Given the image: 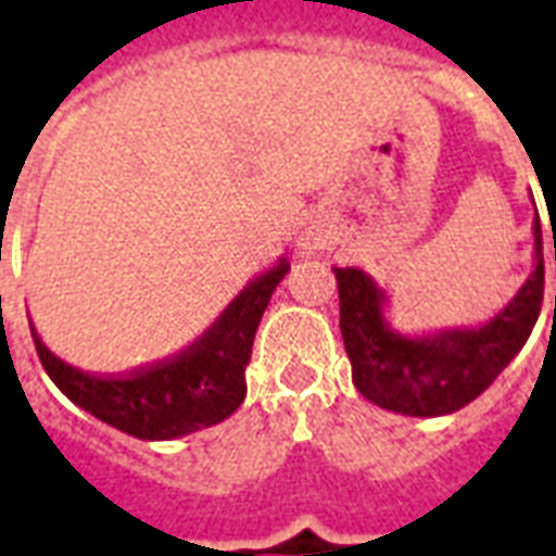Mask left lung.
Segmentation results:
<instances>
[{
    "instance_id": "8db88e82",
    "label": "left lung",
    "mask_w": 556,
    "mask_h": 556,
    "mask_svg": "<svg viewBox=\"0 0 556 556\" xmlns=\"http://www.w3.org/2000/svg\"><path fill=\"white\" fill-rule=\"evenodd\" d=\"M556 262V256H554ZM339 282V327L362 397L389 413L435 418L468 406L525 348L542 309V226L533 220V270L495 318L480 327L406 336L389 320V294L359 267H332ZM556 309V294H554Z\"/></svg>"
}]
</instances>
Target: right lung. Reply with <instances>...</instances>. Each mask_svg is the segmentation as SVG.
<instances>
[{
    "mask_svg": "<svg viewBox=\"0 0 556 556\" xmlns=\"http://www.w3.org/2000/svg\"><path fill=\"white\" fill-rule=\"evenodd\" d=\"M289 270L291 262L279 258L262 277L247 282L244 291L200 339L170 359L147 368L117 377H97L59 359L37 330H31L37 356L73 404L114 430L143 442L182 439L220 425L241 406L247 394L244 371L258 320Z\"/></svg>",
    "mask_w": 556,
    "mask_h": 556,
    "instance_id": "add662e5",
    "label": "right lung"
}]
</instances>
